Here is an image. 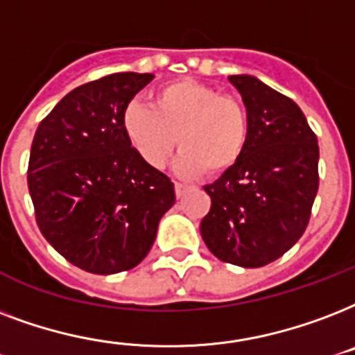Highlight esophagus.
I'll return each mask as SVG.
<instances>
[{
    "label": "esophagus",
    "instance_id": "1",
    "mask_svg": "<svg viewBox=\"0 0 355 355\" xmlns=\"http://www.w3.org/2000/svg\"><path fill=\"white\" fill-rule=\"evenodd\" d=\"M174 191H175V196L183 198V196H185V192L189 191V185H183V183H175Z\"/></svg>",
    "mask_w": 355,
    "mask_h": 355
}]
</instances>
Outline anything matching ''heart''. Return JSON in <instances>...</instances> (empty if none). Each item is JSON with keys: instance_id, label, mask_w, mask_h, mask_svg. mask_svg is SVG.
Returning a JSON list of instances; mask_svg holds the SVG:
<instances>
[{"instance_id": "obj_1", "label": "heart", "mask_w": 355, "mask_h": 355, "mask_svg": "<svg viewBox=\"0 0 355 355\" xmlns=\"http://www.w3.org/2000/svg\"><path fill=\"white\" fill-rule=\"evenodd\" d=\"M122 129L137 155L161 170L174 148L183 150L175 168L181 175H220L241 161L248 146V112L237 98L215 87L178 79L159 87L152 103L131 101L122 112Z\"/></svg>"}]
</instances>
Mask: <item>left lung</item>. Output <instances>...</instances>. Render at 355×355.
I'll return each instance as SVG.
<instances>
[{
  "label": "left lung",
  "mask_w": 355,
  "mask_h": 355,
  "mask_svg": "<svg viewBox=\"0 0 355 355\" xmlns=\"http://www.w3.org/2000/svg\"><path fill=\"white\" fill-rule=\"evenodd\" d=\"M250 120L243 157L203 191L200 233L224 263L259 268L304 235L318 191L317 135L295 101L252 76H230Z\"/></svg>",
  "instance_id": "obj_1"
}]
</instances>
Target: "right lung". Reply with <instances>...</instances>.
Listing matches in <instances>:
<instances>
[{
    "mask_svg": "<svg viewBox=\"0 0 355 355\" xmlns=\"http://www.w3.org/2000/svg\"><path fill=\"white\" fill-rule=\"evenodd\" d=\"M152 73L120 72L85 83L38 123L27 185L44 239L92 274L133 268L152 248L174 183L140 161L122 112Z\"/></svg>",
    "mask_w": 355,
    "mask_h": 355,
    "instance_id": "obj_1",
    "label": "right lung"
}]
</instances>
